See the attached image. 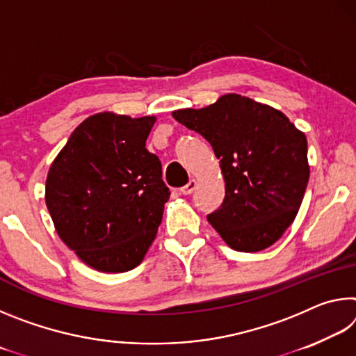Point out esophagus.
<instances>
[{
    "label": "esophagus",
    "instance_id": "obj_1",
    "mask_svg": "<svg viewBox=\"0 0 356 356\" xmlns=\"http://www.w3.org/2000/svg\"><path fill=\"white\" fill-rule=\"evenodd\" d=\"M196 185H197V182L195 179H191L188 184H186L185 186H182V188H180V193H182V195H191L193 191H195V188H196Z\"/></svg>",
    "mask_w": 356,
    "mask_h": 356
}]
</instances>
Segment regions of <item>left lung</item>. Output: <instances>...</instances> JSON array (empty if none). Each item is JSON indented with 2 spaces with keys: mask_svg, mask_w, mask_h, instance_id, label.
I'll return each instance as SVG.
<instances>
[{
  "mask_svg": "<svg viewBox=\"0 0 356 356\" xmlns=\"http://www.w3.org/2000/svg\"><path fill=\"white\" fill-rule=\"evenodd\" d=\"M172 118L210 143L225 177V201L207 215L236 251L272 246L292 225L309 180L308 141L275 108L225 94L201 110Z\"/></svg>",
  "mask_w": 356,
  "mask_h": 356,
  "instance_id": "obj_1",
  "label": "left lung"
}]
</instances>
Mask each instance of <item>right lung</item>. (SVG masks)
<instances>
[{"mask_svg":"<svg viewBox=\"0 0 356 356\" xmlns=\"http://www.w3.org/2000/svg\"><path fill=\"white\" fill-rule=\"evenodd\" d=\"M155 116L99 113L78 125L47 176L58 236L84 264L122 273L140 265L159 231L170 188L146 149Z\"/></svg>","mask_w":356,"mask_h":356,"instance_id":"add662e5","label":"right lung"}]
</instances>
